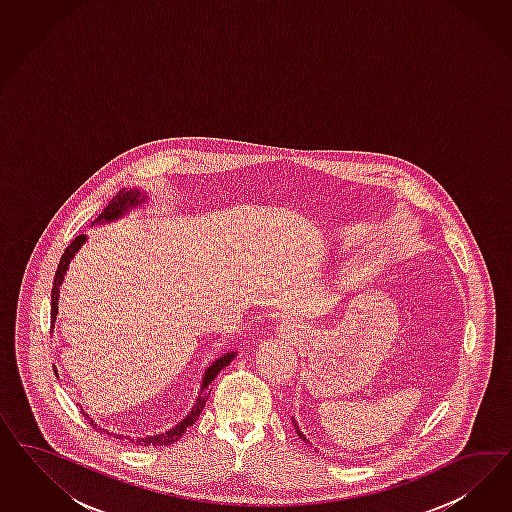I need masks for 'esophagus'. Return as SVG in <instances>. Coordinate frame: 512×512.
I'll use <instances>...</instances> for the list:
<instances>
[{
  "label": "esophagus",
  "mask_w": 512,
  "mask_h": 512,
  "mask_svg": "<svg viewBox=\"0 0 512 512\" xmlns=\"http://www.w3.org/2000/svg\"><path fill=\"white\" fill-rule=\"evenodd\" d=\"M304 330V326L300 325L298 321H293V319H287V321H283L281 325H279V332H281V336H285V338H293L296 334H300Z\"/></svg>",
  "instance_id": "obj_1"
}]
</instances>
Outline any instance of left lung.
I'll use <instances>...</instances> for the list:
<instances>
[{"instance_id":"8db88e82","label":"left lung","mask_w":512,"mask_h":512,"mask_svg":"<svg viewBox=\"0 0 512 512\" xmlns=\"http://www.w3.org/2000/svg\"><path fill=\"white\" fill-rule=\"evenodd\" d=\"M295 430H296V434L300 435V439H302V441H306V435L302 434V432H300V430H298V424H296V422H295Z\"/></svg>"}]
</instances>
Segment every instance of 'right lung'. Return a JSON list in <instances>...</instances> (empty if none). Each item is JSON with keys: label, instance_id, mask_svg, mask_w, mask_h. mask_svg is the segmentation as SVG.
Wrapping results in <instances>:
<instances>
[{"label": "right lung", "instance_id": "obj_1", "mask_svg": "<svg viewBox=\"0 0 512 512\" xmlns=\"http://www.w3.org/2000/svg\"><path fill=\"white\" fill-rule=\"evenodd\" d=\"M144 201H146V197L140 195L139 189H135V187H133V189H122V191L109 202V206L101 212V216L93 221V225H95V223H109V221H114V219H120V217L125 216V212H129V210L135 208V206H140ZM82 244H86V234L77 236V238L65 248V251H63L62 259H60V264H58V270H56V276H54V283H52L50 325L56 323V313H58V300H60V287H62L63 276H65L69 264L73 261V257L77 255L78 249L82 248ZM234 357H236L234 351L225 353V355H221V357L214 360V362L208 366V370L204 372V377H202L201 392H199V396H197V402L191 407V411H189V415H186V419L180 420L169 432H165V434L148 435V437H137V439H131L129 435H118V439H124V441H129V443L140 445V447H165V445H171L174 441H178V439L182 437V434L186 432L187 428L193 426V424L197 422V419H199L202 407H204V403L208 400V387H210V383L216 379L217 373L221 372L225 366H229V364L233 362ZM82 415L86 417V420H90V424L97 430V424L93 422V419H90L86 413H82ZM99 430H101V428H99ZM103 432H107V430H103Z\"/></svg>", "mask_w": 512, "mask_h": 512}]
</instances>
